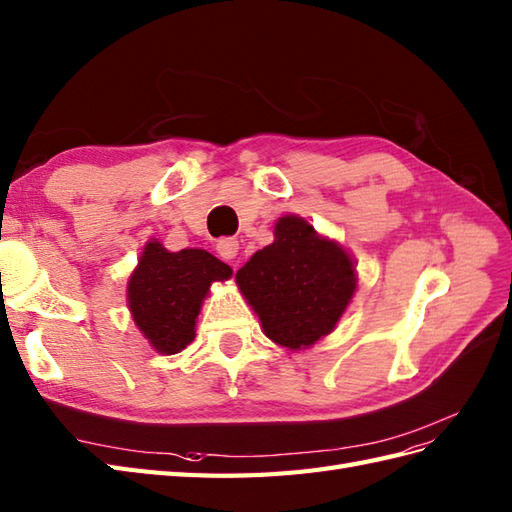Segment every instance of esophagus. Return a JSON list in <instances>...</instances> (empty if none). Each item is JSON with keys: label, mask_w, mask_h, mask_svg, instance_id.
I'll use <instances>...</instances> for the list:
<instances>
[{"label": "esophagus", "mask_w": 512, "mask_h": 512, "mask_svg": "<svg viewBox=\"0 0 512 512\" xmlns=\"http://www.w3.org/2000/svg\"><path fill=\"white\" fill-rule=\"evenodd\" d=\"M217 254L223 258V260H234L236 258V254H239V241H234V239H221L219 243H217Z\"/></svg>", "instance_id": "esophagus-1"}]
</instances>
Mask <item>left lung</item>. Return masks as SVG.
Masks as SVG:
<instances>
[{"mask_svg": "<svg viewBox=\"0 0 512 512\" xmlns=\"http://www.w3.org/2000/svg\"><path fill=\"white\" fill-rule=\"evenodd\" d=\"M234 280L267 339L293 352L328 336L358 289L354 256L297 215L276 221L273 243L258 249Z\"/></svg>", "mask_w": 512, "mask_h": 512, "instance_id": "1", "label": "left lung"}]
</instances>
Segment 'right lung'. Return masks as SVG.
Instances as JSON below:
<instances>
[{"label":"right lung","mask_w":512,"mask_h":512,"mask_svg":"<svg viewBox=\"0 0 512 512\" xmlns=\"http://www.w3.org/2000/svg\"><path fill=\"white\" fill-rule=\"evenodd\" d=\"M232 278V269L206 249L169 252L158 239L143 247L128 278V308L134 326L158 354H178L195 339V323L213 282Z\"/></svg>","instance_id":"1"}]
</instances>
